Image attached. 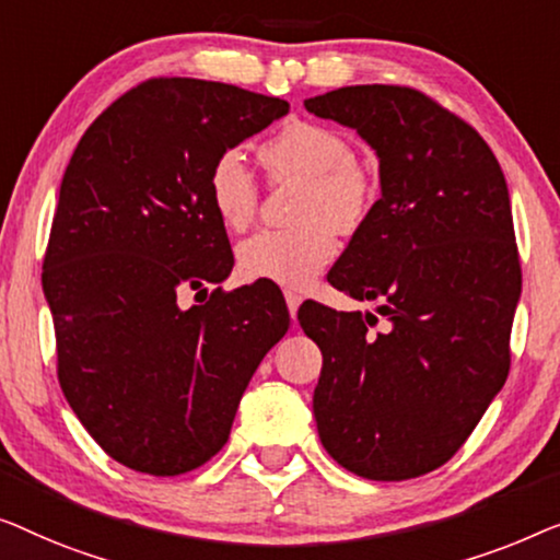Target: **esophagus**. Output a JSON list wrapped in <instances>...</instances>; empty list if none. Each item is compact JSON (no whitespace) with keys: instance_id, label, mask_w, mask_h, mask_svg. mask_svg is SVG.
I'll list each match as a JSON object with an SVG mask.
<instances>
[{"instance_id":"esophagus-1","label":"esophagus","mask_w":560,"mask_h":560,"mask_svg":"<svg viewBox=\"0 0 560 560\" xmlns=\"http://www.w3.org/2000/svg\"><path fill=\"white\" fill-rule=\"evenodd\" d=\"M283 296H287V306H289V314H291V319H296V310H299V304H302V296L296 294V291H283Z\"/></svg>"}]
</instances>
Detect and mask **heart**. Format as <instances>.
<instances>
[{
	"instance_id": "b5f03b06",
	"label": "heart",
	"mask_w": 560,
	"mask_h": 560,
	"mask_svg": "<svg viewBox=\"0 0 560 560\" xmlns=\"http://www.w3.org/2000/svg\"><path fill=\"white\" fill-rule=\"evenodd\" d=\"M273 183L304 179L291 228H269L238 243L235 261L243 279L306 289L337 258V232L352 233L373 212L381 179L368 162L352 156L348 133L335 126L294 119L261 147ZM210 208L228 231L254 223L261 187L241 149H223L205 179Z\"/></svg>"
}]
</instances>
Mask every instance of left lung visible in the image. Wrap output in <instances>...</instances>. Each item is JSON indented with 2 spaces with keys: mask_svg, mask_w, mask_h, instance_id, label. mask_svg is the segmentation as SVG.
I'll use <instances>...</instances> for the list:
<instances>
[{
  "mask_svg": "<svg viewBox=\"0 0 560 560\" xmlns=\"http://www.w3.org/2000/svg\"><path fill=\"white\" fill-rule=\"evenodd\" d=\"M355 129L381 162V200L329 283L381 299L377 317L310 302L319 345L314 419L352 475L400 482L459 452L510 373L520 256L508 183L487 141L408 85H348L304 101Z\"/></svg>",
  "mask_w": 560,
  "mask_h": 560,
  "instance_id": "1",
  "label": "left lung"
}]
</instances>
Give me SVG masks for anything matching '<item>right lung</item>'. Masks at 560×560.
Instances as JSON below:
<instances>
[{
  "instance_id": "add662e5",
  "label": "right lung",
  "mask_w": 560,
  "mask_h": 560,
  "mask_svg": "<svg viewBox=\"0 0 560 560\" xmlns=\"http://www.w3.org/2000/svg\"><path fill=\"white\" fill-rule=\"evenodd\" d=\"M283 114L287 101L238 85L149 78L70 156L43 261L58 381L85 431L133 471L177 477L212 459L287 335L271 283L218 287L233 250L205 190L223 149ZM187 288L209 299L183 311Z\"/></svg>"
}]
</instances>
